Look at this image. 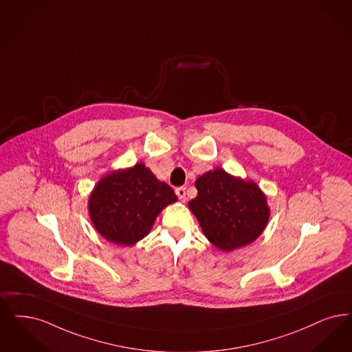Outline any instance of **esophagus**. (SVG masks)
<instances>
[{
	"instance_id": "obj_1",
	"label": "esophagus",
	"mask_w": 352,
	"mask_h": 352,
	"mask_svg": "<svg viewBox=\"0 0 352 352\" xmlns=\"http://www.w3.org/2000/svg\"><path fill=\"white\" fill-rule=\"evenodd\" d=\"M175 194H177V197H179L182 201L186 200V188H184V187H177V188H175Z\"/></svg>"
}]
</instances>
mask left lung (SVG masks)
<instances>
[{"instance_id":"1","label":"left lung","mask_w":352,"mask_h":352,"mask_svg":"<svg viewBox=\"0 0 352 352\" xmlns=\"http://www.w3.org/2000/svg\"><path fill=\"white\" fill-rule=\"evenodd\" d=\"M197 195L188 201L208 241L224 252L249 245L267 226V197L252 182L214 169L199 177Z\"/></svg>"}]
</instances>
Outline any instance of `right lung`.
<instances>
[{
	"label": "right lung",
	"instance_id": "right-lung-1",
	"mask_svg": "<svg viewBox=\"0 0 352 352\" xmlns=\"http://www.w3.org/2000/svg\"><path fill=\"white\" fill-rule=\"evenodd\" d=\"M177 201L168 183L144 164L113 171L99 181L89 197V214L99 234L113 243L131 246L152 229L155 217Z\"/></svg>",
	"mask_w": 352,
	"mask_h": 352
}]
</instances>
